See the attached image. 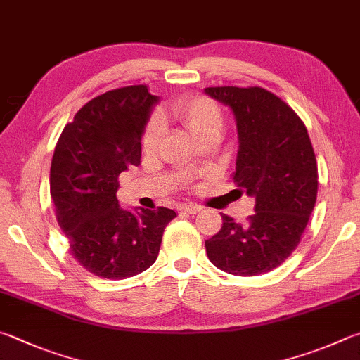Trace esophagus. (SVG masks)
<instances>
[{
    "mask_svg": "<svg viewBox=\"0 0 360 360\" xmlns=\"http://www.w3.org/2000/svg\"><path fill=\"white\" fill-rule=\"evenodd\" d=\"M181 212H187V214H197L201 211L200 205H195V202H187V205H182L179 207Z\"/></svg>",
    "mask_w": 360,
    "mask_h": 360,
    "instance_id": "obj_1",
    "label": "esophagus"
}]
</instances>
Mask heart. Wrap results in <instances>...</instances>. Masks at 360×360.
<instances>
[{
	"label": "heart",
	"mask_w": 360,
	"mask_h": 360,
	"mask_svg": "<svg viewBox=\"0 0 360 360\" xmlns=\"http://www.w3.org/2000/svg\"><path fill=\"white\" fill-rule=\"evenodd\" d=\"M178 120L188 129V132L200 139L211 130H220L224 124V116H221L217 103L205 96H188L182 97L174 105L169 107ZM163 134V121L160 115H153L143 132V148L154 149L158 146L160 136Z\"/></svg>",
	"instance_id": "obj_1"
}]
</instances>
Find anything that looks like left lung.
<instances>
[{
  "label": "left lung",
  "mask_w": 360,
  "mask_h": 360,
  "mask_svg": "<svg viewBox=\"0 0 360 360\" xmlns=\"http://www.w3.org/2000/svg\"><path fill=\"white\" fill-rule=\"evenodd\" d=\"M205 93L230 107L239 149L233 181L255 198L245 225L221 214L220 231L206 240L211 263L233 276L276 269L297 247L318 193L310 136L291 107L263 88L217 86Z\"/></svg>",
  "instance_id": "8db88e82"
}]
</instances>
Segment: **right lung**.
Masks as SVG:
<instances>
[{
  "label": "right lung",
  "mask_w": 360,
  "mask_h": 360,
  "mask_svg": "<svg viewBox=\"0 0 360 360\" xmlns=\"http://www.w3.org/2000/svg\"><path fill=\"white\" fill-rule=\"evenodd\" d=\"M159 102L146 84L94 97L64 127L50 168V193L69 250L103 278L134 277L154 264L163 230L176 217L168 207L127 211L120 206L117 176L139 167L141 135Z\"/></svg>",
  "instance_id": "right-lung-1"
}]
</instances>
